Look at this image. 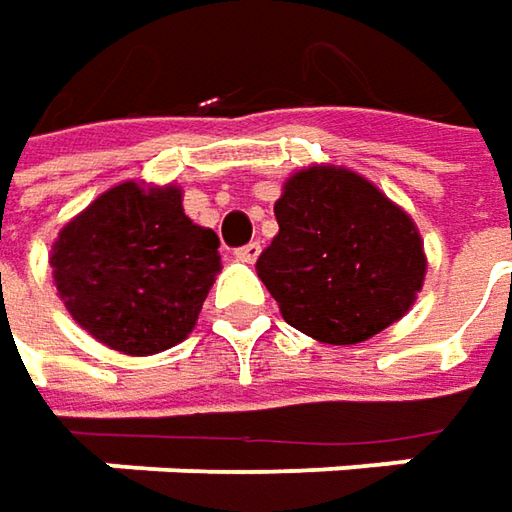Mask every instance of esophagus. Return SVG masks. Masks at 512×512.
Returning a JSON list of instances; mask_svg holds the SVG:
<instances>
[{
  "mask_svg": "<svg viewBox=\"0 0 512 512\" xmlns=\"http://www.w3.org/2000/svg\"><path fill=\"white\" fill-rule=\"evenodd\" d=\"M260 252H263V246H260L257 240H252V243L240 246V249L234 252V257H237V260H243V263H255L257 257H260Z\"/></svg>",
  "mask_w": 512,
  "mask_h": 512,
  "instance_id": "esophagus-1",
  "label": "esophagus"
}]
</instances>
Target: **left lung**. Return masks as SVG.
<instances>
[{"instance_id": "8db88e82", "label": "left lung", "mask_w": 512, "mask_h": 512, "mask_svg": "<svg viewBox=\"0 0 512 512\" xmlns=\"http://www.w3.org/2000/svg\"><path fill=\"white\" fill-rule=\"evenodd\" d=\"M280 232L257 260L283 321L323 344H361L395 323L424 283L410 214L355 171H298L275 203Z\"/></svg>"}]
</instances>
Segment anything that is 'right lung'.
<instances>
[{
	"mask_svg": "<svg viewBox=\"0 0 512 512\" xmlns=\"http://www.w3.org/2000/svg\"><path fill=\"white\" fill-rule=\"evenodd\" d=\"M220 240L183 214L174 186L123 183L54 243V280L74 321L125 355L180 344L220 272Z\"/></svg>",
	"mask_w": 512,
	"mask_h": 512,
	"instance_id": "right-lung-1",
	"label": "right lung"
}]
</instances>
